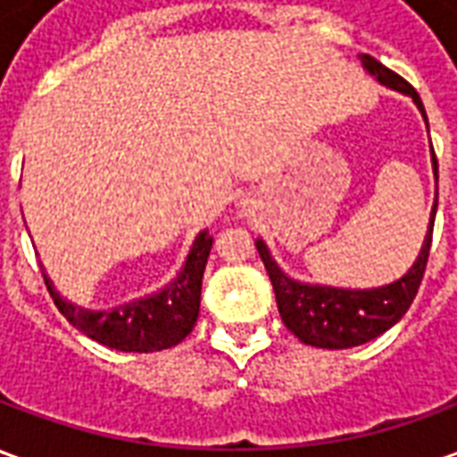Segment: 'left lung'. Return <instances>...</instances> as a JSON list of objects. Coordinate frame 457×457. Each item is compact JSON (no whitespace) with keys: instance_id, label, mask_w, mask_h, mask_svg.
<instances>
[{"instance_id":"left-lung-1","label":"left lung","mask_w":457,"mask_h":457,"mask_svg":"<svg viewBox=\"0 0 457 457\" xmlns=\"http://www.w3.org/2000/svg\"><path fill=\"white\" fill-rule=\"evenodd\" d=\"M362 68L372 75L374 80L384 87H392L396 93L411 97L413 104L419 107L426 127V110L419 93L403 78L384 68L379 61H374L372 55H360ZM431 166L433 179L438 180V161L433 154L431 146ZM436 208H438V190H436V200H433L431 218H428V229L423 237L421 252L413 262L409 271L399 277L392 284L374 288H340L328 287V284H308V281H298L291 278L278 267L277 259L271 257L267 242L257 239V252L267 274L271 278V287L277 294V306L281 313L284 326L301 340V343L313 345V347H326V350H345V347H357L379 337L386 333L389 328L396 326L402 316L409 311L411 301L416 298V291L421 287L423 271H426V262H428V252H431V235L433 222H436Z\"/></svg>"}]
</instances>
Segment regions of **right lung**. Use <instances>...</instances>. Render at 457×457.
Masks as SVG:
<instances>
[{
    "mask_svg": "<svg viewBox=\"0 0 457 457\" xmlns=\"http://www.w3.org/2000/svg\"><path fill=\"white\" fill-rule=\"evenodd\" d=\"M212 237L208 229H200L188 254L180 264L179 274L166 287L149 296L131 298L114 308H83L61 296L51 277L44 271L48 294L68 323L95 343L112 347L120 353H159L179 345L188 336L200 313V288L203 271L208 264Z\"/></svg>",
    "mask_w": 457,
    "mask_h": 457,
    "instance_id": "right-lung-1",
    "label": "right lung"
}]
</instances>
